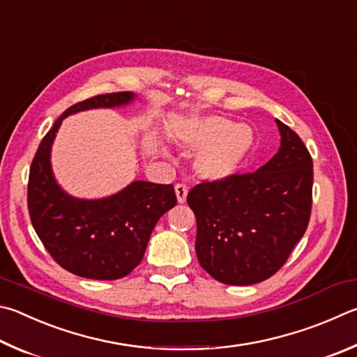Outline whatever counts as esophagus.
Returning <instances> with one entry per match:
<instances>
[{"mask_svg":"<svg viewBox=\"0 0 357 357\" xmlns=\"http://www.w3.org/2000/svg\"><path fill=\"white\" fill-rule=\"evenodd\" d=\"M187 192H189V189H187L185 184H176V185H174V193H176L178 203H184L185 198H187Z\"/></svg>","mask_w":357,"mask_h":357,"instance_id":"obj_1","label":"esophagus"}]
</instances>
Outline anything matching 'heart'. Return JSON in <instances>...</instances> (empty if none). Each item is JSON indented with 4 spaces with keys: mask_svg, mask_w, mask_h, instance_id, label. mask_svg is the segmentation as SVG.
Masks as SVG:
<instances>
[{
    "mask_svg": "<svg viewBox=\"0 0 357 357\" xmlns=\"http://www.w3.org/2000/svg\"><path fill=\"white\" fill-rule=\"evenodd\" d=\"M176 135L184 146L199 150L193 165L199 176L207 181L234 176L242 170L255 146V134L248 125H238L220 115L181 123Z\"/></svg>",
    "mask_w": 357,
    "mask_h": 357,
    "instance_id": "heart-1",
    "label": "heart"
}]
</instances>
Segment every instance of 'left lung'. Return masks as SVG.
Returning <instances> with one entry per match:
<instances>
[{"label": "left lung", "instance_id": "obj_1", "mask_svg": "<svg viewBox=\"0 0 357 357\" xmlns=\"http://www.w3.org/2000/svg\"><path fill=\"white\" fill-rule=\"evenodd\" d=\"M281 146L255 173L203 181L187 195L197 217L198 261L213 280L251 286L273 276L306 232L312 209V158L276 120Z\"/></svg>", "mask_w": 357, "mask_h": 357}]
</instances>
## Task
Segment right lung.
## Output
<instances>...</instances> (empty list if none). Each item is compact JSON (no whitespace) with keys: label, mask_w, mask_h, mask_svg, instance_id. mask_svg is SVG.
Listing matches in <instances>:
<instances>
[{"label":"right lung","mask_w":357,"mask_h":357,"mask_svg":"<svg viewBox=\"0 0 357 357\" xmlns=\"http://www.w3.org/2000/svg\"><path fill=\"white\" fill-rule=\"evenodd\" d=\"M132 92L96 95L68 107L45 135L32 159L28 209L32 226L62 268L89 280H120L137 267L154 226L176 204L172 184L134 181L115 195L79 199L68 195L51 170V145L66 116L126 106Z\"/></svg>","instance_id":"obj_1"}]
</instances>
